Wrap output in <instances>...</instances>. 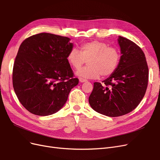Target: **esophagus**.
Returning <instances> with one entry per match:
<instances>
[{
    "mask_svg": "<svg viewBox=\"0 0 160 160\" xmlns=\"http://www.w3.org/2000/svg\"><path fill=\"white\" fill-rule=\"evenodd\" d=\"M79 81L81 82V83H84V82H86V81H87V79H83V78H81V77H79Z\"/></svg>",
    "mask_w": 160,
    "mask_h": 160,
    "instance_id": "esophagus-1",
    "label": "esophagus"
}]
</instances>
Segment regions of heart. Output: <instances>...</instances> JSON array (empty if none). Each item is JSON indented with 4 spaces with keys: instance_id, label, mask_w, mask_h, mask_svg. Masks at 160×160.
Returning a JSON list of instances; mask_svg holds the SVG:
<instances>
[{
    "instance_id": "obj_1",
    "label": "heart",
    "mask_w": 160,
    "mask_h": 160,
    "mask_svg": "<svg viewBox=\"0 0 160 160\" xmlns=\"http://www.w3.org/2000/svg\"><path fill=\"white\" fill-rule=\"evenodd\" d=\"M67 60L75 69H79L87 61L88 66L77 71L76 75L86 79H97L101 75L109 76L116 70L120 61V52L117 48L96 40L82 44L79 51L70 50Z\"/></svg>"
}]
</instances>
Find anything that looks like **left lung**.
I'll return each mask as SVG.
<instances>
[{
  "mask_svg": "<svg viewBox=\"0 0 160 160\" xmlns=\"http://www.w3.org/2000/svg\"><path fill=\"white\" fill-rule=\"evenodd\" d=\"M120 61L102 84L95 82L89 98L92 109L109 117L133 111L141 102L148 87L149 71L145 54L138 45L119 36Z\"/></svg>",
  "mask_w": 160,
  "mask_h": 160,
  "instance_id": "1",
  "label": "left lung"
}]
</instances>
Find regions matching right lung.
<instances>
[{
    "mask_svg": "<svg viewBox=\"0 0 160 160\" xmlns=\"http://www.w3.org/2000/svg\"><path fill=\"white\" fill-rule=\"evenodd\" d=\"M70 40L42 32L26 38L19 47L13 66V88L21 103L31 113H55L79 83L67 60L73 46Z\"/></svg>",
    "mask_w": 160,
    "mask_h": 160,
    "instance_id": "add662e5",
    "label": "right lung"
}]
</instances>
